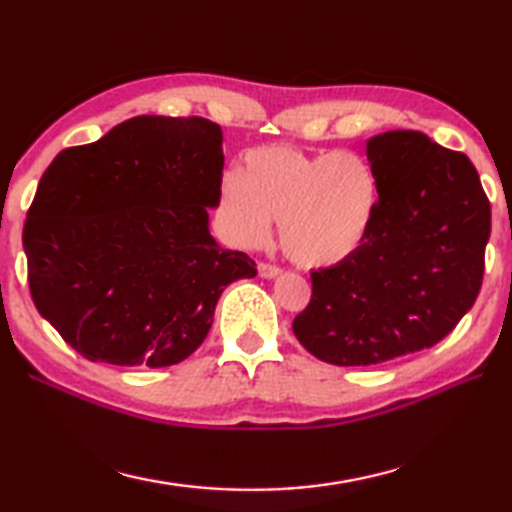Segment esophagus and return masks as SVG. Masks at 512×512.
Here are the masks:
<instances>
[{
  "label": "esophagus",
  "instance_id": "obj_1",
  "mask_svg": "<svg viewBox=\"0 0 512 512\" xmlns=\"http://www.w3.org/2000/svg\"><path fill=\"white\" fill-rule=\"evenodd\" d=\"M283 270L279 265H272V263H258V274L263 276V279H274V276H279Z\"/></svg>",
  "mask_w": 512,
  "mask_h": 512
}]
</instances>
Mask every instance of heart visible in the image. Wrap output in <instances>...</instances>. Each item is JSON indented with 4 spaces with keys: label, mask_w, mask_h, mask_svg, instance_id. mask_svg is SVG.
<instances>
[{
    "label": "heart",
    "mask_w": 512,
    "mask_h": 512,
    "mask_svg": "<svg viewBox=\"0 0 512 512\" xmlns=\"http://www.w3.org/2000/svg\"><path fill=\"white\" fill-rule=\"evenodd\" d=\"M378 184L353 152L261 146L222 177L218 215L240 247H258L279 220L281 247L301 267L342 263L371 227Z\"/></svg>",
    "instance_id": "obj_1"
}]
</instances>
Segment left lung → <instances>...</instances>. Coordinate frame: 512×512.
Here are the masks:
<instances>
[{
	"label": "left lung",
	"instance_id": "obj_1",
	"mask_svg": "<svg viewBox=\"0 0 512 512\" xmlns=\"http://www.w3.org/2000/svg\"><path fill=\"white\" fill-rule=\"evenodd\" d=\"M378 202L362 245L310 274L312 297L292 324L321 362L371 366L423 351L479 297L490 202L463 152L423 132L366 143Z\"/></svg>",
	"mask_w": 512,
	"mask_h": 512
}]
</instances>
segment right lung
I'll return each instance as SVG.
<instances>
[{
	"label": "right lung",
	"instance_id": "add662e5",
	"mask_svg": "<svg viewBox=\"0 0 512 512\" xmlns=\"http://www.w3.org/2000/svg\"><path fill=\"white\" fill-rule=\"evenodd\" d=\"M222 166L202 116H134L51 161L22 242L35 308L74 351L161 369L204 342L224 288L258 274L209 233Z\"/></svg>",
	"mask_w": 512,
	"mask_h": 512
}]
</instances>
